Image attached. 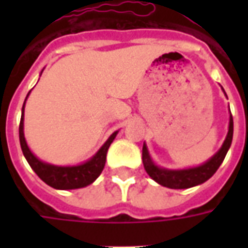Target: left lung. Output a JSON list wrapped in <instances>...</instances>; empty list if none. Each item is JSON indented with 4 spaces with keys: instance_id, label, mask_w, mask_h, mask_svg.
<instances>
[{
    "instance_id": "8db88e82",
    "label": "left lung",
    "mask_w": 248,
    "mask_h": 248,
    "mask_svg": "<svg viewBox=\"0 0 248 248\" xmlns=\"http://www.w3.org/2000/svg\"><path fill=\"white\" fill-rule=\"evenodd\" d=\"M232 133H234V121H232V115H230L229 134L226 137V140H224L223 146L220 147V150L202 166L187 169V170H165V169H159L153 163V161L150 159V155L147 153V149L143 145L142 161H143L146 172L155 182H158L162 186L169 187V188H188V187H194L197 185L206 182L207 179L213 177L215 171L219 169V166L222 165L224 156H226L230 146H231Z\"/></svg>"
}]
</instances>
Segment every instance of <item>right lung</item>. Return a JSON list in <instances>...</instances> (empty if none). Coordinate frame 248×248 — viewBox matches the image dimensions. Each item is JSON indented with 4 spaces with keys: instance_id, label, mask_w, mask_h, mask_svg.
Instances as JSON below:
<instances>
[{
    "instance_id": "add662e5",
    "label": "right lung",
    "mask_w": 248,
    "mask_h": 248,
    "mask_svg": "<svg viewBox=\"0 0 248 248\" xmlns=\"http://www.w3.org/2000/svg\"><path fill=\"white\" fill-rule=\"evenodd\" d=\"M24 108H22V115H21V122H19L21 149H22V153H24L30 167L46 185H49L53 188H58V190H73V188H81V187L90 185L101 175L105 163H106V154H108V147L115 138L117 131L106 140V143L99 149L97 154L86 163L71 167L53 166V165H47V163H44L40 159H37L26 145L24 137Z\"/></svg>"
}]
</instances>
